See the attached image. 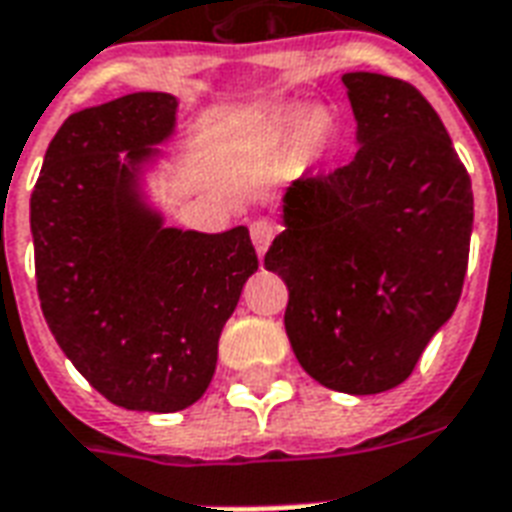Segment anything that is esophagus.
I'll return each instance as SVG.
<instances>
[{
	"mask_svg": "<svg viewBox=\"0 0 512 512\" xmlns=\"http://www.w3.org/2000/svg\"><path fill=\"white\" fill-rule=\"evenodd\" d=\"M274 236H276L274 222H268V219H257V222H252V244H255L257 255L260 257L266 255L268 244L274 241Z\"/></svg>",
	"mask_w": 512,
	"mask_h": 512,
	"instance_id": "34e87169",
	"label": "esophagus"
}]
</instances>
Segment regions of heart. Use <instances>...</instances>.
<instances>
[{
  "label": "heart",
  "mask_w": 512,
  "mask_h": 512,
  "mask_svg": "<svg viewBox=\"0 0 512 512\" xmlns=\"http://www.w3.org/2000/svg\"><path fill=\"white\" fill-rule=\"evenodd\" d=\"M333 119L325 111L306 105H282L268 119V140L279 149L301 146L306 160H323L331 146Z\"/></svg>",
  "instance_id": "1"
}]
</instances>
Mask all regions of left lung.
<instances>
[{
    "mask_svg": "<svg viewBox=\"0 0 512 512\" xmlns=\"http://www.w3.org/2000/svg\"><path fill=\"white\" fill-rule=\"evenodd\" d=\"M358 151L295 181L266 268L285 279L298 363L331 391L407 380L456 312L472 236V181L429 100L399 78L344 73Z\"/></svg>",
    "mask_w": 512,
    "mask_h": 512,
    "instance_id": "1",
    "label": "left lung"
}]
</instances>
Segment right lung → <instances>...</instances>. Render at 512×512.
<instances>
[{"instance_id": "add662e5", "label": "right lung", "mask_w": 512, "mask_h": 512, "mask_svg": "<svg viewBox=\"0 0 512 512\" xmlns=\"http://www.w3.org/2000/svg\"><path fill=\"white\" fill-rule=\"evenodd\" d=\"M179 100L138 92L73 113L29 200L45 323L116 407L179 412L206 393L219 333L257 271L244 225H165L146 173L176 135Z\"/></svg>"}]
</instances>
